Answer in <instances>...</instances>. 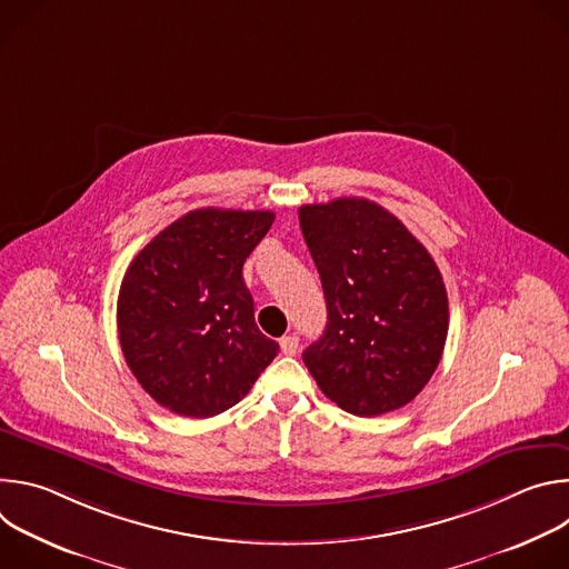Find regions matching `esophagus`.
Here are the masks:
<instances>
[{"label": "esophagus", "mask_w": 569, "mask_h": 569, "mask_svg": "<svg viewBox=\"0 0 569 569\" xmlns=\"http://www.w3.org/2000/svg\"><path fill=\"white\" fill-rule=\"evenodd\" d=\"M279 347H281L283 356H295L299 351V338L297 336H286V338L279 340Z\"/></svg>", "instance_id": "1"}]
</instances>
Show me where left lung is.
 <instances>
[{
  "label": "left lung",
  "instance_id": "8db88e82",
  "mask_svg": "<svg viewBox=\"0 0 569 569\" xmlns=\"http://www.w3.org/2000/svg\"><path fill=\"white\" fill-rule=\"evenodd\" d=\"M299 224L327 297V329L303 351L317 387L356 417L417 398L443 356L448 295L430 252L365 198L303 204Z\"/></svg>",
  "mask_w": 569,
  "mask_h": 569
}]
</instances>
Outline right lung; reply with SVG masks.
I'll return each instance as SVG.
<instances>
[{
  "label": "right lung",
  "instance_id": "add662e5",
  "mask_svg": "<svg viewBox=\"0 0 569 569\" xmlns=\"http://www.w3.org/2000/svg\"><path fill=\"white\" fill-rule=\"evenodd\" d=\"M272 211L196 209L132 259L119 290V342L137 382L180 417L209 419L246 396L279 353L254 321L242 263Z\"/></svg>",
  "mask_w": 569,
  "mask_h": 569
}]
</instances>
